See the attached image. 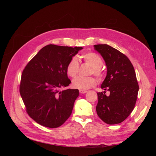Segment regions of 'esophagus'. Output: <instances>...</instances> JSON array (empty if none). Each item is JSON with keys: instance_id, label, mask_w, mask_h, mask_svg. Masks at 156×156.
I'll use <instances>...</instances> for the list:
<instances>
[{"instance_id": "34e87169", "label": "esophagus", "mask_w": 156, "mask_h": 156, "mask_svg": "<svg viewBox=\"0 0 156 156\" xmlns=\"http://www.w3.org/2000/svg\"><path fill=\"white\" fill-rule=\"evenodd\" d=\"M79 92L80 94H84L87 92V90H79Z\"/></svg>"}]
</instances>
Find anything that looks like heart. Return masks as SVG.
<instances>
[{"mask_svg":"<svg viewBox=\"0 0 156 156\" xmlns=\"http://www.w3.org/2000/svg\"><path fill=\"white\" fill-rule=\"evenodd\" d=\"M81 58L84 62L88 63L92 66V69L90 74L94 75L99 80H101L104 75L103 71L101 69L103 62L101 56L93 52H87L81 55ZM79 63L77 58L73 57L71 58L66 66V72L69 76L74 77L79 72ZM97 83V79L93 77H77L75 78L72 81V86L79 90H87L92 87H94Z\"/></svg>","mask_w":156,"mask_h":156,"instance_id":"b5f03b06","label":"heart"}]
</instances>
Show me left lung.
I'll return each instance as SVG.
<instances>
[{
    "label": "left lung",
    "mask_w": 156,
    "mask_h": 156,
    "mask_svg": "<svg viewBox=\"0 0 156 156\" xmlns=\"http://www.w3.org/2000/svg\"><path fill=\"white\" fill-rule=\"evenodd\" d=\"M94 48L105 60L107 76L101 84L103 92H98L96 112L108 124L124 121L133 111L137 99L139 84L134 68L127 56L107 44L94 45ZM107 90L109 96H106Z\"/></svg>",
    "instance_id": "left-lung-1"
}]
</instances>
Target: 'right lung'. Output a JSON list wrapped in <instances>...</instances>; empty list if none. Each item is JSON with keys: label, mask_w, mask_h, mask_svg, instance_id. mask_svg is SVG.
<instances>
[{"label": "right lung", "mask_w": 156, "mask_h": 156, "mask_svg": "<svg viewBox=\"0 0 156 156\" xmlns=\"http://www.w3.org/2000/svg\"><path fill=\"white\" fill-rule=\"evenodd\" d=\"M82 47H44L26 65L20 92L26 111L37 124L50 128L62 126L70 116L78 89H61L71 83L66 66Z\"/></svg>", "instance_id": "obj_1"}]
</instances>
